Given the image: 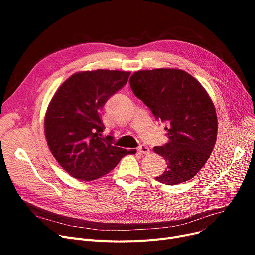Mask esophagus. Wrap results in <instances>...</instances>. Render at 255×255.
I'll use <instances>...</instances> for the list:
<instances>
[{
  "mask_svg": "<svg viewBox=\"0 0 255 255\" xmlns=\"http://www.w3.org/2000/svg\"><path fill=\"white\" fill-rule=\"evenodd\" d=\"M137 151H138V153H140L141 155H149V154H150V149H149L146 145H144V144L139 145Z\"/></svg>",
  "mask_w": 255,
  "mask_h": 255,
  "instance_id": "34e87169",
  "label": "esophagus"
}]
</instances>
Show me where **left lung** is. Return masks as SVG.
Here are the masks:
<instances>
[{
  "label": "left lung",
  "mask_w": 255,
  "mask_h": 255,
  "mask_svg": "<svg viewBox=\"0 0 255 255\" xmlns=\"http://www.w3.org/2000/svg\"><path fill=\"white\" fill-rule=\"evenodd\" d=\"M131 90L164 128L168 142L154 146L167 167L155 179L177 185L192 179L209 159L217 138V115L206 90L183 70H142L129 79Z\"/></svg>",
  "instance_id": "left-lung-1"
}]
</instances>
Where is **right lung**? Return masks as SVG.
<instances>
[{
	"label": "right lung",
	"mask_w": 255,
	"mask_h": 255,
	"mask_svg": "<svg viewBox=\"0 0 255 255\" xmlns=\"http://www.w3.org/2000/svg\"><path fill=\"white\" fill-rule=\"evenodd\" d=\"M129 75L102 69L78 72L52 97L44 120L45 137L53 157L72 177L97 180L124 156L133 154L115 146L112 135L101 137L105 127L100 113L105 102L127 84Z\"/></svg>",
	"instance_id": "obj_1"
}]
</instances>
